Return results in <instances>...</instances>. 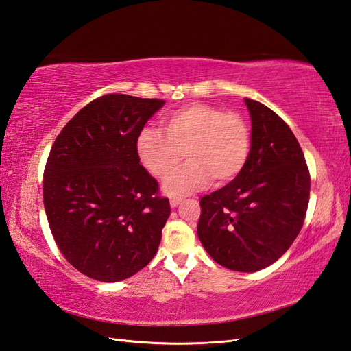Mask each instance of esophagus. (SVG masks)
<instances>
[{
	"instance_id": "esophagus-1",
	"label": "esophagus",
	"mask_w": 351,
	"mask_h": 351,
	"mask_svg": "<svg viewBox=\"0 0 351 351\" xmlns=\"http://www.w3.org/2000/svg\"><path fill=\"white\" fill-rule=\"evenodd\" d=\"M182 202V199H179V197H170V206L172 208H176V206Z\"/></svg>"
}]
</instances>
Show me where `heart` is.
Listing matches in <instances>:
<instances>
[{
	"label": "heart",
	"mask_w": 351,
	"mask_h": 351,
	"mask_svg": "<svg viewBox=\"0 0 351 351\" xmlns=\"http://www.w3.org/2000/svg\"><path fill=\"white\" fill-rule=\"evenodd\" d=\"M163 132L147 128L136 139L141 165L163 179L185 154L189 163L168 176L163 190L185 195L208 186L212 179L223 185L236 179L247 163L250 130L237 112H223L208 104H191L165 115Z\"/></svg>",
	"instance_id": "b5f03b06"
}]
</instances>
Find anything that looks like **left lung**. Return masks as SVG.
<instances>
[{"label":"left lung","instance_id":"8db88e82","mask_svg":"<svg viewBox=\"0 0 351 351\" xmlns=\"http://www.w3.org/2000/svg\"><path fill=\"white\" fill-rule=\"evenodd\" d=\"M252 121L247 163L200 200L197 234L215 263L254 273L276 263L300 234L310 173L295 134L261 102L245 99Z\"/></svg>","mask_w":351,"mask_h":351}]
</instances>
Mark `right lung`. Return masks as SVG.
<instances>
[{"label":"right lung","instance_id":"obj_1","mask_svg":"<svg viewBox=\"0 0 351 351\" xmlns=\"http://www.w3.org/2000/svg\"><path fill=\"white\" fill-rule=\"evenodd\" d=\"M163 105L101 96L66 123L51 147L43 181L51 234L68 263L95 280H124L157 254L170 204L141 166L136 139Z\"/></svg>","mask_w":351,"mask_h":351}]
</instances>
